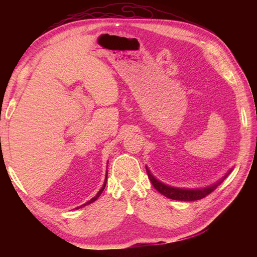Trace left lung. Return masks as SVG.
<instances>
[{"label":"left lung","mask_w":257,"mask_h":257,"mask_svg":"<svg viewBox=\"0 0 257 257\" xmlns=\"http://www.w3.org/2000/svg\"><path fill=\"white\" fill-rule=\"evenodd\" d=\"M147 173H148L150 181L157 191H159L161 194L167 196V198H169V199L178 200V201H195V200L203 199L206 195H209L212 191H214L217 185L222 183L223 180L226 178V176H225L224 178L221 179L219 182L211 185V187H209V188L198 189V190H188V189H178V188L169 187V185L161 183L160 181H158V180L154 176H152L148 169H147Z\"/></svg>","instance_id":"obj_1"}]
</instances>
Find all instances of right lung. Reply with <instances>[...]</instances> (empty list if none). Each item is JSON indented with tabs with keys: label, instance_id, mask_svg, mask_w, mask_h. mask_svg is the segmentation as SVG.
<instances>
[{
	"label": "right lung",
	"instance_id": "obj_1",
	"mask_svg": "<svg viewBox=\"0 0 257 257\" xmlns=\"http://www.w3.org/2000/svg\"><path fill=\"white\" fill-rule=\"evenodd\" d=\"M106 182H107V179L105 180V183H103V185H102V188L99 190V192H98L97 194H96V196H94V198H92L91 200H89L88 202H87V203H85L84 205H87V204H90V203H92V202L94 201H96L97 199H98V196H99L101 193H102V191H103V189H105V187H106ZM84 205H81V206H84ZM81 206H79V207H81Z\"/></svg>",
	"mask_w": 257,
	"mask_h": 257
}]
</instances>
